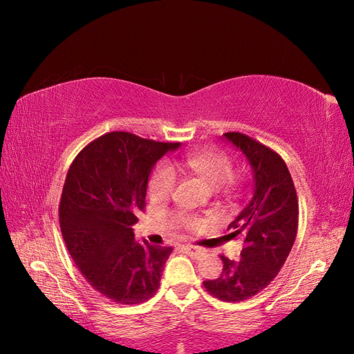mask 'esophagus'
<instances>
[{
  "mask_svg": "<svg viewBox=\"0 0 354 354\" xmlns=\"http://www.w3.org/2000/svg\"><path fill=\"white\" fill-rule=\"evenodd\" d=\"M184 251L190 255V257H193V259H199V257H202V255H205V250H202V248H199V246H185L184 248Z\"/></svg>",
  "mask_w": 354,
  "mask_h": 354,
  "instance_id": "esophagus-1",
  "label": "esophagus"
}]
</instances>
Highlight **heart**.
I'll return each instance as SVG.
<instances>
[{
	"label": "heart",
	"instance_id": "1",
	"mask_svg": "<svg viewBox=\"0 0 354 354\" xmlns=\"http://www.w3.org/2000/svg\"><path fill=\"white\" fill-rule=\"evenodd\" d=\"M183 169L193 171L194 175L204 178L213 187L225 185L231 189L236 184L234 161L232 158L217 149H201L187 153L181 161ZM179 183L178 173L169 162H160L149 178V194L155 201L170 198L175 193ZM176 217L187 227H198L201 219L185 213H178Z\"/></svg>",
	"mask_w": 354,
	"mask_h": 354
}]
</instances>
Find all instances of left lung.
<instances>
[{
	"mask_svg": "<svg viewBox=\"0 0 354 354\" xmlns=\"http://www.w3.org/2000/svg\"><path fill=\"white\" fill-rule=\"evenodd\" d=\"M250 161L254 196L228 225L231 236L243 239L240 259L221 255L219 278L204 281L209 295L227 303L257 295L280 272L298 231V199L288 165L275 150L240 132L223 133Z\"/></svg>",
	"mask_w": 354,
	"mask_h": 354,
	"instance_id": "left-lung-1",
	"label": "left lung"
}]
</instances>
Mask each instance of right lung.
Instances as JSON below:
<instances>
[{
    "instance_id": "obj_1",
    "label": "right lung",
    "mask_w": 354,
    "mask_h": 354,
    "mask_svg": "<svg viewBox=\"0 0 354 354\" xmlns=\"http://www.w3.org/2000/svg\"><path fill=\"white\" fill-rule=\"evenodd\" d=\"M181 142L108 132L80 150L66 173L59 223L85 280L117 304H140L160 289L171 246L135 240L155 162Z\"/></svg>"
}]
</instances>
